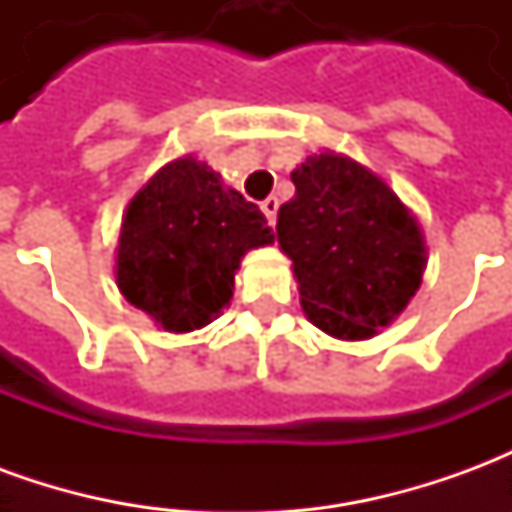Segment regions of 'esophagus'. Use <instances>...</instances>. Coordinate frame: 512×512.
Wrapping results in <instances>:
<instances>
[{"label":"esophagus","mask_w":512,"mask_h":512,"mask_svg":"<svg viewBox=\"0 0 512 512\" xmlns=\"http://www.w3.org/2000/svg\"><path fill=\"white\" fill-rule=\"evenodd\" d=\"M260 211L266 213L268 224L274 227V222H277V211H279V200H277V197H268V200L260 202Z\"/></svg>","instance_id":"34e87169"}]
</instances>
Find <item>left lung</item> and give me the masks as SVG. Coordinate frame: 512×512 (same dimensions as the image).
<instances>
[{
  "label": "left lung",
  "instance_id": "8db88e82",
  "mask_svg": "<svg viewBox=\"0 0 512 512\" xmlns=\"http://www.w3.org/2000/svg\"><path fill=\"white\" fill-rule=\"evenodd\" d=\"M296 197L279 208V249L293 260L304 315L337 340H370L422 285L428 246L417 216L384 178L321 150L290 172Z\"/></svg>",
  "mask_w": 512,
  "mask_h": 512
}]
</instances>
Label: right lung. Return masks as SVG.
<instances>
[{"instance_id": "1", "label": "right lung", "mask_w": 512, "mask_h": 512, "mask_svg": "<svg viewBox=\"0 0 512 512\" xmlns=\"http://www.w3.org/2000/svg\"><path fill=\"white\" fill-rule=\"evenodd\" d=\"M274 244L266 216L227 186L208 161L180 156L158 169L120 224L117 288L172 334L197 332L233 299L249 249Z\"/></svg>"}]
</instances>
